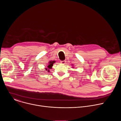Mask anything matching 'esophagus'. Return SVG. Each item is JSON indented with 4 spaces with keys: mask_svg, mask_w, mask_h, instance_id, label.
I'll return each instance as SVG.
<instances>
[{
    "mask_svg": "<svg viewBox=\"0 0 121 121\" xmlns=\"http://www.w3.org/2000/svg\"><path fill=\"white\" fill-rule=\"evenodd\" d=\"M65 63H66V61H65V60H64V61H61V63L62 64H63V65L65 64Z\"/></svg>",
    "mask_w": 121,
    "mask_h": 121,
    "instance_id": "obj_1",
    "label": "esophagus"
}]
</instances>
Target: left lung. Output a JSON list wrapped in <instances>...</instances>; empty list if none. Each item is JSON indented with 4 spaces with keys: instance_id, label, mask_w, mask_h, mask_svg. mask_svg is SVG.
<instances>
[{
    "instance_id": "obj_1",
    "label": "left lung",
    "mask_w": 121,
    "mask_h": 121,
    "mask_svg": "<svg viewBox=\"0 0 121 121\" xmlns=\"http://www.w3.org/2000/svg\"><path fill=\"white\" fill-rule=\"evenodd\" d=\"M72 68H74V66H73V67H72Z\"/></svg>"
}]
</instances>
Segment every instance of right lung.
I'll return each instance as SVG.
<instances>
[{"instance_id": "1", "label": "right lung", "mask_w": 121, "mask_h": 121, "mask_svg": "<svg viewBox=\"0 0 121 121\" xmlns=\"http://www.w3.org/2000/svg\"><path fill=\"white\" fill-rule=\"evenodd\" d=\"M56 61H52L51 60L49 62V63H48V64H47L46 67H45V69L46 70V71H47L48 72H50V69H51L52 68V67L53 66V64L56 63Z\"/></svg>"}]
</instances>
